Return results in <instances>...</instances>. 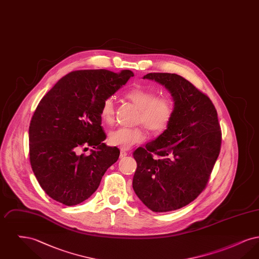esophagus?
<instances>
[{"mask_svg": "<svg viewBox=\"0 0 259 259\" xmlns=\"http://www.w3.org/2000/svg\"><path fill=\"white\" fill-rule=\"evenodd\" d=\"M127 154H128V153H127L125 150H123V149H121V150H120V158H124V157H126V156H127Z\"/></svg>", "mask_w": 259, "mask_h": 259, "instance_id": "34e87169", "label": "esophagus"}]
</instances>
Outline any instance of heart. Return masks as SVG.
I'll return each mask as SVG.
<instances>
[{
  "instance_id": "1",
  "label": "heart",
  "mask_w": 259,
  "mask_h": 259,
  "mask_svg": "<svg viewBox=\"0 0 259 259\" xmlns=\"http://www.w3.org/2000/svg\"><path fill=\"white\" fill-rule=\"evenodd\" d=\"M140 112L137 121L142 123L151 132H161L170 123L174 112L172 100L165 96H158L153 91L135 88L126 95ZM114 107L112 99H106L101 107L100 116L106 123L113 120ZM145 134L141 128L120 127L111 132L109 143L113 147L128 149L143 142Z\"/></svg>"
}]
</instances>
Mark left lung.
Masks as SVG:
<instances>
[{
	"instance_id": "8db88e82",
	"label": "left lung",
	"mask_w": 259,
	"mask_h": 259,
	"mask_svg": "<svg viewBox=\"0 0 259 259\" xmlns=\"http://www.w3.org/2000/svg\"><path fill=\"white\" fill-rule=\"evenodd\" d=\"M143 78L170 92L174 112L162 134L134 151L133 189L152 211H171L188 205L205 188L221 151V126L209 97L183 76L150 73Z\"/></svg>"
}]
</instances>
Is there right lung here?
I'll return each instance as SVG.
<instances>
[{"instance_id":"add662e5","label":"right lung","mask_w":259,"mask_h":259,"mask_svg":"<svg viewBox=\"0 0 259 259\" xmlns=\"http://www.w3.org/2000/svg\"><path fill=\"white\" fill-rule=\"evenodd\" d=\"M134 73L81 70L66 74L40 100L29 126L32 170L45 192L66 206L90 197L102 177L119 157L105 143L100 116L103 102ZM91 146L89 156L77 155Z\"/></svg>"}]
</instances>
